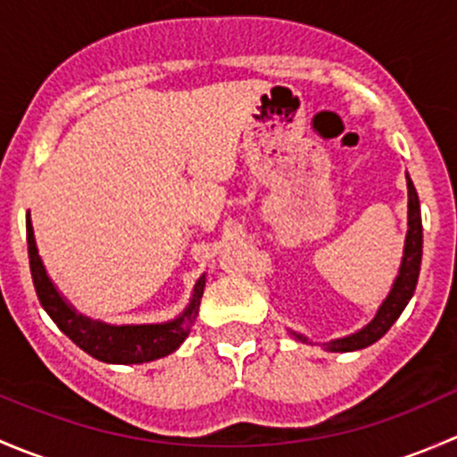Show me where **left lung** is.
Returning <instances> with one entry per match:
<instances>
[{
  "label": "left lung",
  "instance_id": "1",
  "mask_svg": "<svg viewBox=\"0 0 457 457\" xmlns=\"http://www.w3.org/2000/svg\"><path fill=\"white\" fill-rule=\"evenodd\" d=\"M407 190H409V212H407V238H404V252H403V262H400L398 276H395L394 285H391V292L386 294V298L382 301V305L378 307L376 316L371 318V322H367L362 329H358L356 334H349L345 338L329 340V343H322V347L327 352H358V349H365L370 345L380 340L386 331L391 329L400 314L404 312L407 303L411 301L413 292H416L418 276H420V262H422V216H420V201H418V192L413 187L411 179L407 174ZM289 334L294 336L301 343H310L303 334L289 329Z\"/></svg>",
  "mask_w": 457,
  "mask_h": 457
}]
</instances>
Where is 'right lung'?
<instances>
[{
  "instance_id": "obj_1",
  "label": "right lung",
  "mask_w": 457,
  "mask_h": 457,
  "mask_svg": "<svg viewBox=\"0 0 457 457\" xmlns=\"http://www.w3.org/2000/svg\"><path fill=\"white\" fill-rule=\"evenodd\" d=\"M26 238H29L32 283H35L41 307L53 318L54 325L92 358L110 362V365H141V362H152L170 356L187 338L196 316H199L203 289H205V274L196 280L195 292H192L186 310L172 320L154 322V325H110V322L95 320V318L77 312L66 301V296L59 292L57 285L46 271L39 250H37L30 214L26 216Z\"/></svg>"
}]
</instances>
